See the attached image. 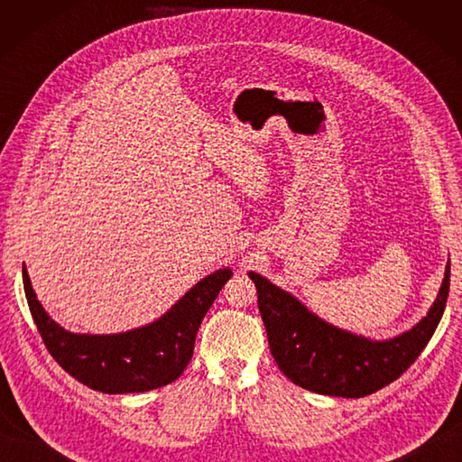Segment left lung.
Masks as SVG:
<instances>
[{"mask_svg": "<svg viewBox=\"0 0 462 462\" xmlns=\"http://www.w3.org/2000/svg\"><path fill=\"white\" fill-rule=\"evenodd\" d=\"M248 276L256 283L270 351L283 375L313 393L359 399L403 375L433 337L447 306L450 262L427 316L413 329L385 341L333 328L260 273Z\"/></svg>", "mask_w": 462, "mask_h": 462, "instance_id": "left-lung-1", "label": "left lung"}]
</instances>
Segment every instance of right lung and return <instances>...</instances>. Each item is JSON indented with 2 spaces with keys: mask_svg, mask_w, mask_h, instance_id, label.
<instances>
[{
  "mask_svg": "<svg viewBox=\"0 0 462 462\" xmlns=\"http://www.w3.org/2000/svg\"><path fill=\"white\" fill-rule=\"evenodd\" d=\"M230 278V268L216 270L149 326L113 336H89L67 331L47 316L23 266L27 306L47 351L83 385L113 395L143 393L179 379L192 359L196 331L206 311Z\"/></svg>",
  "mask_w": 462,
  "mask_h": 462,
  "instance_id": "add662e5",
  "label": "right lung"
}]
</instances>
